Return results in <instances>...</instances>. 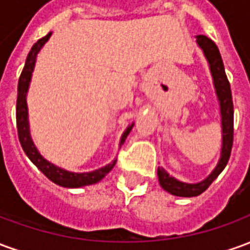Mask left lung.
Wrapping results in <instances>:
<instances>
[{
  "label": "left lung",
  "instance_id": "obj_1",
  "mask_svg": "<svg viewBox=\"0 0 250 250\" xmlns=\"http://www.w3.org/2000/svg\"><path fill=\"white\" fill-rule=\"evenodd\" d=\"M197 45L202 49L206 62L209 64L210 75L213 79L215 96L218 100L221 115V132H222V145H221V155L218 163L214 170L197 184H186L179 179L174 178L163 167H158V179L159 185L167 193L177 195V197H197L202 194L209 188L225 168L228 161L230 158L231 146H233V100H231V91L229 80L226 77L225 68L222 62V57L220 55L218 48L209 37L204 35L195 36Z\"/></svg>",
  "mask_w": 250,
  "mask_h": 250
}]
</instances>
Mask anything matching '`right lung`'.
I'll list each match as a JSON object with an SVG mask.
<instances>
[{"label": "right lung", "mask_w": 250, "mask_h": 250, "mask_svg": "<svg viewBox=\"0 0 250 250\" xmlns=\"http://www.w3.org/2000/svg\"><path fill=\"white\" fill-rule=\"evenodd\" d=\"M51 36L52 32H49L45 37L40 39V40L36 42L35 45L32 46V49L28 53V57H26L24 69H22L21 76H20L19 88H17V107H16V119H17L19 139L22 150L26 154V157L29 158L36 167L39 168L41 173L45 175L46 178L51 179L53 184L68 188H84V186H88V185H93L100 182L114 168L115 163H116V158H115L112 162L108 163V165H105V166L100 168H96L93 171H88V173H73V171H68L65 168L59 167L55 163L49 162L48 159L42 157L40 151L37 150L35 143H33V139H32V135H30L26 95H28V91H29L30 80H32V75H33V69H35L37 55L42 49V46L45 45L46 41L51 39ZM132 127H134V123H131L125 128V132L122 134L119 147L125 143V138L128 136L130 131L132 130Z\"/></svg>", "instance_id": "right-lung-1"}]
</instances>
